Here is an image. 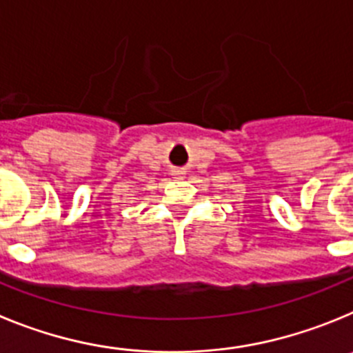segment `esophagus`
Returning <instances> with one entry per match:
<instances>
[{
    "mask_svg": "<svg viewBox=\"0 0 353 353\" xmlns=\"http://www.w3.org/2000/svg\"><path fill=\"white\" fill-rule=\"evenodd\" d=\"M177 174H179V170H177Z\"/></svg>",
    "mask_w": 353,
    "mask_h": 353,
    "instance_id": "1",
    "label": "esophagus"
}]
</instances>
